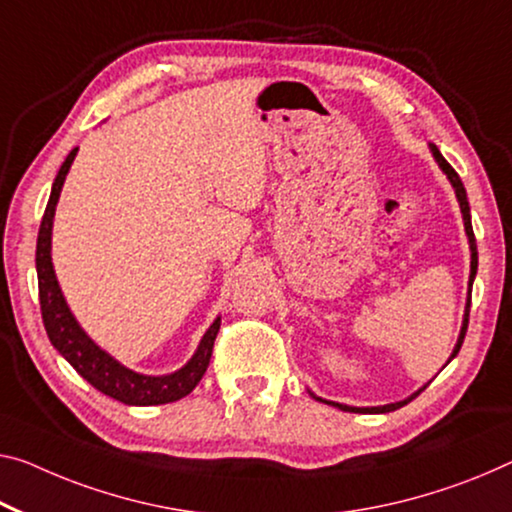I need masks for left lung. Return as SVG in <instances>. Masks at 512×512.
Masks as SVG:
<instances>
[{
    "instance_id": "obj_1",
    "label": "left lung",
    "mask_w": 512,
    "mask_h": 512,
    "mask_svg": "<svg viewBox=\"0 0 512 512\" xmlns=\"http://www.w3.org/2000/svg\"><path fill=\"white\" fill-rule=\"evenodd\" d=\"M430 148H432V155H435V160L439 162V167L444 169V174L448 176V180H451L453 183V187H455V194H458V201H460V208H462V217H465V229H467V235H469V245H471V277H469V290H471V286H474V277H476V270H478V251H476V238H474V229H471V212H469V201H467V190H465V185H462V180H460V176H458V171H455L451 164L446 162V157L439 153V148L435 146V144H430ZM469 306H471V295H469V300H467V311H465V322H462V332H460V338H458V345H455V350H453V355H451V359L458 355L460 352V348H462V341H465V334H467V325H469ZM448 359V361H451ZM426 389V387H423ZM421 389V391H423ZM421 391H416L414 396H410L407 400H400V403H391V405H384V407H364V410H361V407H348V405H338V403H325L327 405H334V407H341V410H348V412H373V414H384V412H393V410H398V407H403V405H407L410 403V400H414L416 396H419Z\"/></svg>"
}]
</instances>
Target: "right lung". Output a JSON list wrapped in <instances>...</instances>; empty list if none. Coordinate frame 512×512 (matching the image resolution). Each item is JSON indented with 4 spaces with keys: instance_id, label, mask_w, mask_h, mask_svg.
<instances>
[{
    "instance_id": "add662e5",
    "label": "right lung",
    "mask_w": 512,
    "mask_h": 512,
    "mask_svg": "<svg viewBox=\"0 0 512 512\" xmlns=\"http://www.w3.org/2000/svg\"><path fill=\"white\" fill-rule=\"evenodd\" d=\"M77 148L68 153L66 162L61 164L57 178L52 183L50 201L41 219V229H38L36 240V272H38V300H41V316L45 332L50 336V343L57 348L70 366L80 373L91 387L105 393V396L121 400L125 405H164L174 403V400L185 398L187 393L194 391L196 384L201 382L203 373L208 371L210 357H212V345L219 332V318L212 322L210 329L203 336V341L196 350V355L187 361L185 368L162 375H139L135 371L121 366L119 361H114L107 352H102L96 343L86 336L80 325H77L73 313L66 306L64 295H61L57 277L52 270V258H50V235H52V217L54 206L59 201L61 185H64L66 174L70 164L75 160Z\"/></svg>"
}]
</instances>
